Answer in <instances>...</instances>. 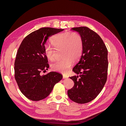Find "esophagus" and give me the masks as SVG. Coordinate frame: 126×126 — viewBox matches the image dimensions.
I'll return each mask as SVG.
<instances>
[{
    "label": "esophagus",
    "mask_w": 126,
    "mask_h": 126,
    "mask_svg": "<svg viewBox=\"0 0 126 126\" xmlns=\"http://www.w3.org/2000/svg\"><path fill=\"white\" fill-rule=\"evenodd\" d=\"M68 77V76H67V75H63V79H66V78H67Z\"/></svg>",
    "instance_id": "obj_1"
}]
</instances>
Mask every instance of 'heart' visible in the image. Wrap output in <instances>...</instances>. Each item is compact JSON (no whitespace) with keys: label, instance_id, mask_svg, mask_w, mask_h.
Wrapping results in <instances>:
<instances>
[{"label":"heart","instance_id":"heart-1","mask_svg":"<svg viewBox=\"0 0 126 126\" xmlns=\"http://www.w3.org/2000/svg\"><path fill=\"white\" fill-rule=\"evenodd\" d=\"M51 42L57 50L63 49V59L52 63V69L66 74L69 70L74 62L80 57L83 49V40L81 36L77 32H67L58 34L52 38ZM45 54L47 58L53 60L55 58V49L47 46Z\"/></svg>","mask_w":126,"mask_h":126}]
</instances>
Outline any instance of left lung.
Instances as JSON below:
<instances>
[{
  "label": "left lung",
  "mask_w": 126,
  "mask_h": 126,
  "mask_svg": "<svg viewBox=\"0 0 126 126\" xmlns=\"http://www.w3.org/2000/svg\"><path fill=\"white\" fill-rule=\"evenodd\" d=\"M83 40V49L79 62L73 71L77 76L70 77L74 86L68 90V96L78 104H86L94 100L105 86L108 67V50L97 33L86 27L71 28Z\"/></svg>",
  "instance_id": "1"
}]
</instances>
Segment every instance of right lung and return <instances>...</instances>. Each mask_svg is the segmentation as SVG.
I'll return each mask as SVG.
<instances>
[{"instance_id": "add662e5", "label": "right lung", "mask_w": 126, "mask_h": 126, "mask_svg": "<svg viewBox=\"0 0 126 126\" xmlns=\"http://www.w3.org/2000/svg\"><path fill=\"white\" fill-rule=\"evenodd\" d=\"M63 29L42 28L30 33L22 40L15 62V77L21 92L29 99L39 101L48 97L56 83L63 78L59 72L41 75L49 67L45 54L49 37Z\"/></svg>"}]
</instances>
